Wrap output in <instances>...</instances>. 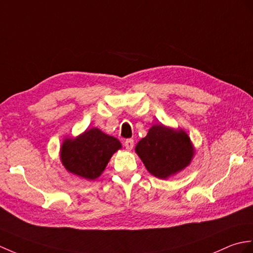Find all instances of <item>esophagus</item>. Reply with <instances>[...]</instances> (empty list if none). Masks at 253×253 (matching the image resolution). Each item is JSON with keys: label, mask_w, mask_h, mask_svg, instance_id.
Returning a JSON list of instances; mask_svg holds the SVG:
<instances>
[{"label": "esophagus", "mask_w": 253, "mask_h": 253, "mask_svg": "<svg viewBox=\"0 0 253 253\" xmlns=\"http://www.w3.org/2000/svg\"><path fill=\"white\" fill-rule=\"evenodd\" d=\"M124 145H125V148H126L128 151L132 150L133 145H134L133 140H132V139H126V140H125V142H124Z\"/></svg>", "instance_id": "34e87169"}]
</instances>
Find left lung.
<instances>
[{
    "instance_id": "left-lung-1",
    "label": "left lung",
    "mask_w": 253,
    "mask_h": 253,
    "mask_svg": "<svg viewBox=\"0 0 253 253\" xmlns=\"http://www.w3.org/2000/svg\"><path fill=\"white\" fill-rule=\"evenodd\" d=\"M136 152L149 172L161 179L184 169L194 154L191 140L183 130L163 125L152 126L138 142Z\"/></svg>"
}]
</instances>
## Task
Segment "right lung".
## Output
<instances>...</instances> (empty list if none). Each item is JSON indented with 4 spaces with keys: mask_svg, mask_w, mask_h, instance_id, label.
I'll use <instances>...</instances> for the list:
<instances>
[{
    "mask_svg": "<svg viewBox=\"0 0 253 253\" xmlns=\"http://www.w3.org/2000/svg\"><path fill=\"white\" fill-rule=\"evenodd\" d=\"M121 148L116 138L91 128L76 139L64 140L60 157L68 171L93 180L102 173L110 158Z\"/></svg>",
    "mask_w": 253,
    "mask_h": 253,
    "instance_id": "add662e5",
    "label": "right lung"
}]
</instances>
